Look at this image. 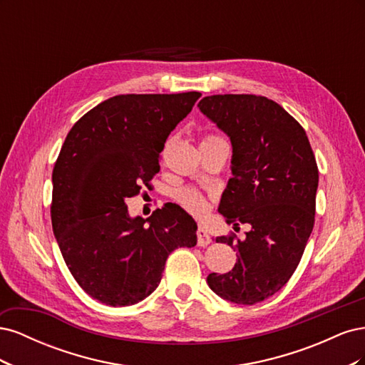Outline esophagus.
Instances as JSON below:
<instances>
[{
	"mask_svg": "<svg viewBox=\"0 0 365 365\" xmlns=\"http://www.w3.org/2000/svg\"><path fill=\"white\" fill-rule=\"evenodd\" d=\"M196 236H197V245L200 247H207L210 242H212V237L208 236L207 230L204 227H197V231H196Z\"/></svg>",
	"mask_w": 365,
	"mask_h": 365,
	"instance_id": "obj_1",
	"label": "esophagus"
}]
</instances>
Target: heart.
Masks as SVG:
<instances>
[{"instance_id":"obj_1","label":"heart","mask_w":365,"mask_h":365,"mask_svg":"<svg viewBox=\"0 0 365 365\" xmlns=\"http://www.w3.org/2000/svg\"><path fill=\"white\" fill-rule=\"evenodd\" d=\"M217 138L216 135H208L205 140ZM175 200L178 201L185 210H189L193 215H202L207 210V201L201 192L196 189H190V187H184L175 193Z\"/></svg>"}]
</instances>
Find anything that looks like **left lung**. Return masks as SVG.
I'll return each instance as SVG.
<instances>
[{
  "instance_id": "obj_1",
  "label": "left lung",
  "mask_w": 365,
  "mask_h": 365,
  "mask_svg": "<svg viewBox=\"0 0 365 365\" xmlns=\"http://www.w3.org/2000/svg\"><path fill=\"white\" fill-rule=\"evenodd\" d=\"M201 113L230 137L231 173L219 204L227 224H250L245 239L220 236L237 262L210 274L224 300L256 304L288 283L315 222L318 168L304 129L274 101L254 94L207 96Z\"/></svg>"
}]
</instances>
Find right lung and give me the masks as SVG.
I'll list each match as a JSON object with an SVG mask.
<instances>
[{
    "instance_id": "right-lung-1",
    "label": "right lung",
    "mask_w": 365,
    "mask_h": 365,
    "mask_svg": "<svg viewBox=\"0 0 365 365\" xmlns=\"http://www.w3.org/2000/svg\"><path fill=\"white\" fill-rule=\"evenodd\" d=\"M201 93L121 94L79 118L53 169L51 225L81 288L108 306H130L157 289L169 254L196 245L181 207L130 217L126 200L160 172L170 132Z\"/></svg>"
}]
</instances>
